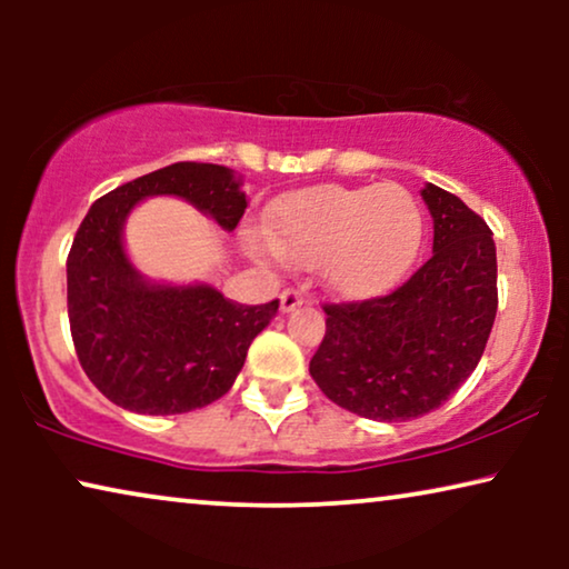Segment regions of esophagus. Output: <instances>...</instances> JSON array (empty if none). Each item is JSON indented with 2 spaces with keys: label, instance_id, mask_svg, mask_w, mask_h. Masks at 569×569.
<instances>
[{
  "label": "esophagus",
  "instance_id": "esophagus-1",
  "mask_svg": "<svg viewBox=\"0 0 569 569\" xmlns=\"http://www.w3.org/2000/svg\"><path fill=\"white\" fill-rule=\"evenodd\" d=\"M302 302H306V292L298 290V287H287V290L282 292V298H279V306H282V313H290V310L302 306Z\"/></svg>",
  "mask_w": 569,
  "mask_h": 569
}]
</instances>
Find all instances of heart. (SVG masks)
<instances>
[{
    "label": "heart",
    "instance_id": "b5f03b06",
    "mask_svg": "<svg viewBox=\"0 0 569 569\" xmlns=\"http://www.w3.org/2000/svg\"><path fill=\"white\" fill-rule=\"evenodd\" d=\"M274 238L253 232V251L318 263L323 282L345 298H372L407 277L422 246L425 217L399 183L316 186L271 209Z\"/></svg>",
    "mask_w": 569,
    "mask_h": 569
}]
</instances>
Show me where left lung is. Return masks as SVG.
<instances>
[{"label": "left lung", "mask_w": 569, "mask_h": 569, "mask_svg": "<svg viewBox=\"0 0 569 569\" xmlns=\"http://www.w3.org/2000/svg\"><path fill=\"white\" fill-rule=\"evenodd\" d=\"M422 199L435 222L430 259L380 298L326 302V333L310 360L333 403L378 422L442 407L479 365L497 316L489 224L435 183Z\"/></svg>", "instance_id": "obj_1"}]
</instances>
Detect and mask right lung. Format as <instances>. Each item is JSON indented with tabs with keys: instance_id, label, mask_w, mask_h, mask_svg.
<instances>
[{
	"instance_id": "obj_1",
	"label": "right lung",
	"mask_w": 569,
	"mask_h": 569,
	"mask_svg": "<svg viewBox=\"0 0 569 569\" xmlns=\"http://www.w3.org/2000/svg\"><path fill=\"white\" fill-rule=\"evenodd\" d=\"M173 193L236 230L248 201L230 168L173 162L100 197L67 256V313L92 386L137 415H183L230 391L279 300L243 306L209 284H150L131 267L121 228L144 197Z\"/></svg>"
}]
</instances>
